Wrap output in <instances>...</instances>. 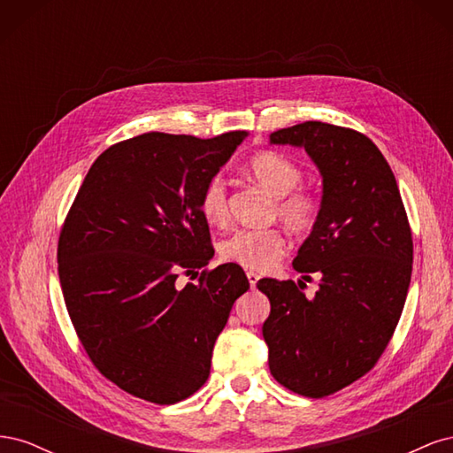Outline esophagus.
<instances>
[{"instance_id": "esophagus-1", "label": "esophagus", "mask_w": 453, "mask_h": 453, "mask_svg": "<svg viewBox=\"0 0 453 453\" xmlns=\"http://www.w3.org/2000/svg\"><path fill=\"white\" fill-rule=\"evenodd\" d=\"M258 273L257 272H248V280H250V285H251V289H255V285H257V281H258Z\"/></svg>"}]
</instances>
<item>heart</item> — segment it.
Segmentation results:
<instances>
[{"mask_svg":"<svg viewBox=\"0 0 453 453\" xmlns=\"http://www.w3.org/2000/svg\"><path fill=\"white\" fill-rule=\"evenodd\" d=\"M251 180L276 198V213L293 232H308L318 223L321 200L310 190H295L303 170L291 158L276 150H263L245 166ZM200 213L211 225H223L228 217L226 185L219 177L203 185ZM285 236L278 228H242L221 245L223 258L251 270H270L285 251Z\"/></svg>","mask_w":453,"mask_h":453,"instance_id":"1","label":"heart"}]
</instances>
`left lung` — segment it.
<instances>
[{
  "label": "left lung",
  "instance_id": "1",
  "mask_svg": "<svg viewBox=\"0 0 453 453\" xmlns=\"http://www.w3.org/2000/svg\"><path fill=\"white\" fill-rule=\"evenodd\" d=\"M303 147L323 177L318 223L293 260L319 273L303 281L258 280L270 300L263 325L270 372L283 388L321 399L372 368L401 319L412 276V232L395 175L380 149L351 128L308 120L270 134Z\"/></svg>",
  "mask_w": 453,
  "mask_h": 453
}]
</instances>
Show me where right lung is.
Listing matches in <instances>:
<instances>
[{
  "label": "right lung",
  "mask_w": 453,
  "mask_h": 453,
  "mask_svg": "<svg viewBox=\"0 0 453 453\" xmlns=\"http://www.w3.org/2000/svg\"><path fill=\"white\" fill-rule=\"evenodd\" d=\"M248 132L211 140L147 132L94 160L58 240V276L75 333L115 386L173 404L210 376L232 304L250 289L242 266L213 257L200 213L203 185Z\"/></svg>",
  "instance_id": "obj_1"
}]
</instances>
